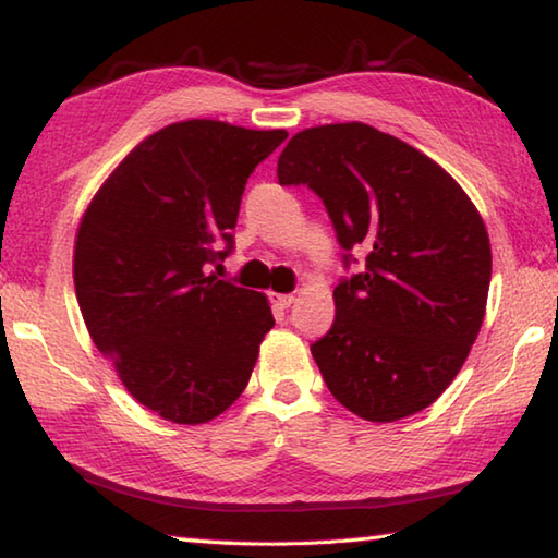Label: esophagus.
I'll list each match as a JSON object with an SVG mask.
<instances>
[{"label":"esophagus","mask_w":558,"mask_h":558,"mask_svg":"<svg viewBox=\"0 0 558 558\" xmlns=\"http://www.w3.org/2000/svg\"><path fill=\"white\" fill-rule=\"evenodd\" d=\"M270 302H272V305H276L278 310H288V307L292 305V302H295V298H292V295H278V292H276V295L270 298Z\"/></svg>","instance_id":"1"}]
</instances>
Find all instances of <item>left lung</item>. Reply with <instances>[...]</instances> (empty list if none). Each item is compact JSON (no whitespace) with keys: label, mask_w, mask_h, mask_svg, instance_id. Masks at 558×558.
<instances>
[{"label":"left lung","mask_w":558,"mask_h":558,"mask_svg":"<svg viewBox=\"0 0 558 558\" xmlns=\"http://www.w3.org/2000/svg\"><path fill=\"white\" fill-rule=\"evenodd\" d=\"M280 184H305L332 219L344 266L332 329L310 347L327 389L359 418L426 409L456 379L485 319L493 251L475 204L446 169L364 122L298 132Z\"/></svg>","instance_id":"1"}]
</instances>
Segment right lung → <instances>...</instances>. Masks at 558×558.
Wrapping results in <instances>:
<instances>
[{
	"label": "right lung",
	"instance_id": "right-lung-1",
	"mask_svg": "<svg viewBox=\"0 0 558 558\" xmlns=\"http://www.w3.org/2000/svg\"><path fill=\"white\" fill-rule=\"evenodd\" d=\"M286 137L174 122L132 149L83 214L73 282L90 339L165 421L196 426L229 409L276 325L263 292L206 268L231 253L245 182Z\"/></svg>",
	"mask_w": 558,
	"mask_h": 558
}]
</instances>
